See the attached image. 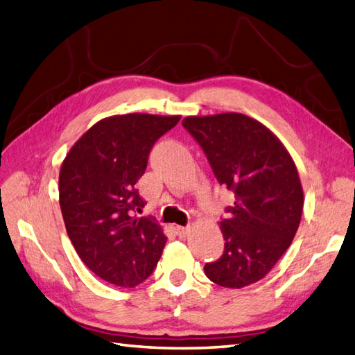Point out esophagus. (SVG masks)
Wrapping results in <instances>:
<instances>
[{"instance_id": "1", "label": "esophagus", "mask_w": 355, "mask_h": 355, "mask_svg": "<svg viewBox=\"0 0 355 355\" xmlns=\"http://www.w3.org/2000/svg\"><path fill=\"white\" fill-rule=\"evenodd\" d=\"M176 232H178V234L180 236V237H185V236H188L189 234V232H191V227H180V225H178L176 227Z\"/></svg>"}]
</instances>
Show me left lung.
Masks as SVG:
<instances>
[{
  "label": "left lung",
  "instance_id": "obj_1",
  "mask_svg": "<svg viewBox=\"0 0 355 355\" xmlns=\"http://www.w3.org/2000/svg\"><path fill=\"white\" fill-rule=\"evenodd\" d=\"M203 148L234 205L219 223L224 254L205 273L225 288H243L269 273L290 248L303 212L299 171L284 143L260 121L228 112L182 121Z\"/></svg>",
  "mask_w": 355,
  "mask_h": 355
}]
</instances>
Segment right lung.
I'll return each mask as SVG.
<instances>
[{"label": "right lung", "instance_id": "add662e5", "mask_svg": "<svg viewBox=\"0 0 355 355\" xmlns=\"http://www.w3.org/2000/svg\"><path fill=\"white\" fill-rule=\"evenodd\" d=\"M179 114L127 113L104 118L82 134L60 170V206L67 234L91 272L134 288L154 270L164 249V230L137 218L146 201L136 189L154 143Z\"/></svg>", "mask_w": 355, "mask_h": 355}]
</instances>
